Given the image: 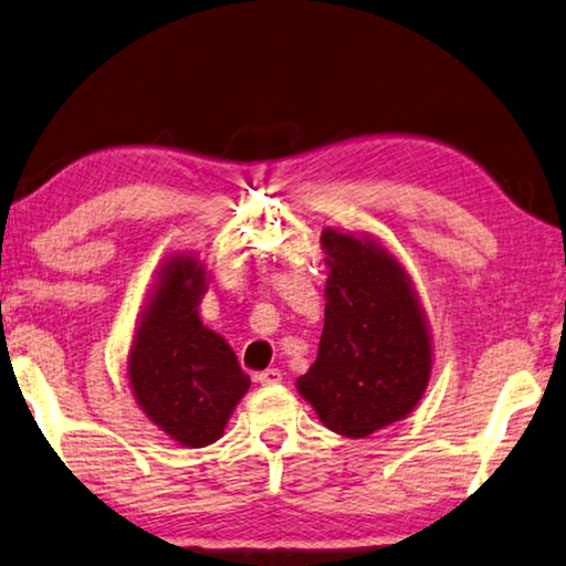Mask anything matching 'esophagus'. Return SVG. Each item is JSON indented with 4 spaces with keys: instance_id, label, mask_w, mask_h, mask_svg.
<instances>
[{
    "instance_id": "1",
    "label": "esophagus",
    "mask_w": 566,
    "mask_h": 566,
    "mask_svg": "<svg viewBox=\"0 0 566 566\" xmlns=\"http://www.w3.org/2000/svg\"><path fill=\"white\" fill-rule=\"evenodd\" d=\"M256 382L259 385H276V382H282V370H276V367H272V370H264V373H259L256 375Z\"/></svg>"
}]
</instances>
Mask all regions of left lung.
<instances>
[{"label":"left lung","mask_w":566,"mask_h":566,"mask_svg":"<svg viewBox=\"0 0 566 566\" xmlns=\"http://www.w3.org/2000/svg\"><path fill=\"white\" fill-rule=\"evenodd\" d=\"M327 284L317 360L300 396L329 430L367 438L408 418L430 382L433 335L406 266L367 231H322Z\"/></svg>","instance_id":"obj_1"}]
</instances>
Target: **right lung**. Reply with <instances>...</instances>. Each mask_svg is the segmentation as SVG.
<instances>
[{
    "label": "right lung",
    "instance_id": "obj_1",
    "mask_svg": "<svg viewBox=\"0 0 566 566\" xmlns=\"http://www.w3.org/2000/svg\"><path fill=\"white\" fill-rule=\"evenodd\" d=\"M128 349V385L150 423L184 448L223 436L249 390L234 349L199 317L211 274L193 251H174L156 269Z\"/></svg>",
    "mask_w": 566,
    "mask_h": 566
}]
</instances>
